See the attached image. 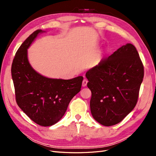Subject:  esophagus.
I'll list each match as a JSON object with an SVG mask.
<instances>
[{"label":"esophagus","instance_id":"34e87169","mask_svg":"<svg viewBox=\"0 0 156 156\" xmlns=\"http://www.w3.org/2000/svg\"><path fill=\"white\" fill-rule=\"evenodd\" d=\"M87 83H88V80L86 79H84L83 81V83H82L83 87H86L87 84Z\"/></svg>","mask_w":156,"mask_h":156}]
</instances>
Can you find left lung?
<instances>
[{
	"instance_id": "obj_1",
	"label": "left lung",
	"mask_w": 156,
	"mask_h": 156,
	"mask_svg": "<svg viewBox=\"0 0 156 156\" xmlns=\"http://www.w3.org/2000/svg\"><path fill=\"white\" fill-rule=\"evenodd\" d=\"M94 119L105 126L119 123L135 107L144 66L135 47L127 44L86 73Z\"/></svg>"
}]
</instances>
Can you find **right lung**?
I'll list each match as a JSON object with an SVG mask.
<instances>
[{"label": "right lung", "instance_id": "add662e5", "mask_svg": "<svg viewBox=\"0 0 156 156\" xmlns=\"http://www.w3.org/2000/svg\"><path fill=\"white\" fill-rule=\"evenodd\" d=\"M31 34L17 51L12 65V77L18 106L35 123L50 126L62 119L71 100L81 90L83 77L50 79L32 68L27 49L39 33Z\"/></svg>", "mask_w": 156, "mask_h": 156}]
</instances>
